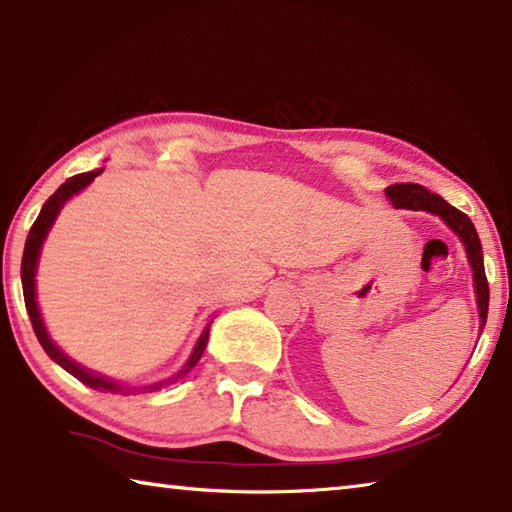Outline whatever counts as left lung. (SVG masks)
Masks as SVG:
<instances>
[{"label": "left lung", "mask_w": 512, "mask_h": 512, "mask_svg": "<svg viewBox=\"0 0 512 512\" xmlns=\"http://www.w3.org/2000/svg\"><path fill=\"white\" fill-rule=\"evenodd\" d=\"M386 196L395 207H404V210H424L440 216V219H443L449 228L456 232L458 239L463 241V246L467 250V259H470V266H472L476 305H479V318H481L479 332H483L485 318H488L490 289H488V280H485L481 241H479V235H476V228L470 221V216L463 214L461 210H456L454 205H449L445 198H440L438 194H431L429 189H424L422 185H415V183H397V185L386 187Z\"/></svg>", "instance_id": "1"}]
</instances>
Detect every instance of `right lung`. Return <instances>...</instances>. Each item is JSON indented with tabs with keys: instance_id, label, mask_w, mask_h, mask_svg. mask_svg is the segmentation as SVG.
I'll list each match as a JSON object with an SVG mask.
<instances>
[{
	"instance_id": "obj_1",
	"label": "right lung",
	"mask_w": 512,
	"mask_h": 512,
	"mask_svg": "<svg viewBox=\"0 0 512 512\" xmlns=\"http://www.w3.org/2000/svg\"><path fill=\"white\" fill-rule=\"evenodd\" d=\"M103 169H97V171H88V173H79V176H72L67 180V183L60 185L54 194H51L47 198V203L42 205V210L38 214L36 223L31 225L29 230V237H27V244H24V255H22V291H24V305H27V311H29V318H31V325H33V332H36L38 341L42 345V350H45L49 354L51 361H56L60 368H65L69 375H74L79 381H83L85 386L94 388V391H110V393H124L126 388L119 386L117 381H112L108 377H101L97 375V372H92L88 368L79 366V363L72 361L67 357V354L58 348V345L49 339L47 334V327L45 323H42V316H40V309H38V300H36V268H38V257H40V248H42V241L47 239V232L51 225H54L58 212L63 210V205L72 198L74 194H79L81 189L88 187L94 178L99 176ZM210 323L205 325L201 339H198L196 348L192 352V357L187 359V363L183 366V370L178 372V375H173L169 381H158V384L153 386H144L142 391H158V388H162L164 384H173V381L183 379L189 370H192L198 359L203 357L205 352V345H207V336H210Z\"/></svg>"
}]
</instances>
